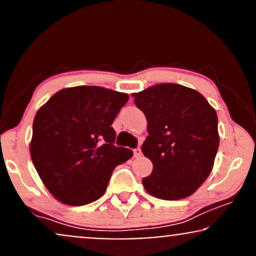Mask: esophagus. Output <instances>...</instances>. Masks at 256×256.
<instances>
[{"label":"esophagus","mask_w":256,"mask_h":256,"mask_svg":"<svg viewBox=\"0 0 256 256\" xmlns=\"http://www.w3.org/2000/svg\"><path fill=\"white\" fill-rule=\"evenodd\" d=\"M133 151H134V157L135 158L140 157V156H141V148H140V147H136V148H134Z\"/></svg>","instance_id":"34e87169"}]
</instances>
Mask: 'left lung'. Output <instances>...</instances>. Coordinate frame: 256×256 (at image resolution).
Here are the masks:
<instances>
[{
    "instance_id": "1",
    "label": "left lung",
    "mask_w": 256,
    "mask_h": 256,
    "mask_svg": "<svg viewBox=\"0 0 256 256\" xmlns=\"http://www.w3.org/2000/svg\"><path fill=\"white\" fill-rule=\"evenodd\" d=\"M145 114L148 136L141 151L153 164L142 178L158 199L188 198L211 174L219 147L218 117L201 93L178 84H159L133 93Z\"/></svg>"
}]
</instances>
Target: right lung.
Here are the masks:
<instances>
[{"instance_id":"obj_1","label":"right lung","mask_w":256,"mask_h":256,"mask_svg":"<svg viewBox=\"0 0 256 256\" xmlns=\"http://www.w3.org/2000/svg\"><path fill=\"white\" fill-rule=\"evenodd\" d=\"M127 93L99 86L63 88L51 97L33 121L30 153L39 177L54 198L82 206L105 193L117 165L133 151L117 147L111 127Z\"/></svg>"}]
</instances>
